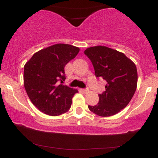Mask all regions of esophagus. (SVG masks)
<instances>
[{
    "label": "esophagus",
    "instance_id": "esophagus-1",
    "mask_svg": "<svg viewBox=\"0 0 158 158\" xmlns=\"http://www.w3.org/2000/svg\"><path fill=\"white\" fill-rule=\"evenodd\" d=\"M82 91L84 92V93H88V92L89 91V90H88V88H84V89H82Z\"/></svg>",
    "mask_w": 158,
    "mask_h": 158
}]
</instances>
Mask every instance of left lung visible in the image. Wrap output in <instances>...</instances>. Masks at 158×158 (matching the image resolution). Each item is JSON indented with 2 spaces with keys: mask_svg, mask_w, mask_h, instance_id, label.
Here are the masks:
<instances>
[{
  "mask_svg": "<svg viewBox=\"0 0 158 158\" xmlns=\"http://www.w3.org/2000/svg\"><path fill=\"white\" fill-rule=\"evenodd\" d=\"M85 54L91 61L96 77L107 82L106 91L99 94V102L88 108L101 117L117 114L126 108L136 91V65L124 53L105 46L89 48Z\"/></svg>",
  "mask_w": 158,
  "mask_h": 158,
  "instance_id": "left-lung-1",
  "label": "left lung"
}]
</instances>
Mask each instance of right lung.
Listing matches in <instances>:
<instances>
[{
  "label": "right lung",
  "mask_w": 158,
  "mask_h": 158,
  "mask_svg": "<svg viewBox=\"0 0 158 158\" xmlns=\"http://www.w3.org/2000/svg\"><path fill=\"white\" fill-rule=\"evenodd\" d=\"M79 48L56 44L32 56L23 70V85L32 104L50 116H59L70 109L78 90L62 85L66 79L64 67L74 59Z\"/></svg>",
  "instance_id": "add662e5"
}]
</instances>
